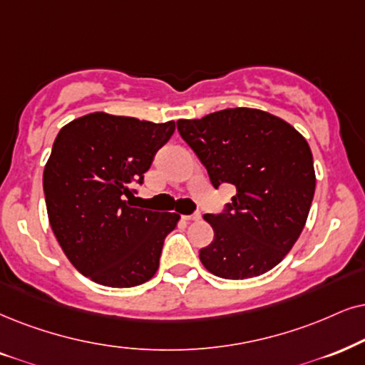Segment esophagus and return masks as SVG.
<instances>
[{"label":"esophagus","instance_id":"1","mask_svg":"<svg viewBox=\"0 0 365 365\" xmlns=\"http://www.w3.org/2000/svg\"><path fill=\"white\" fill-rule=\"evenodd\" d=\"M200 219V214H198V212H195V214H192V215H183V220H188V222H190V220H198Z\"/></svg>","mask_w":365,"mask_h":365}]
</instances>
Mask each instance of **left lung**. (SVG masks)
<instances>
[{
  "instance_id": "8db88e82",
  "label": "left lung",
  "mask_w": 365,
  "mask_h": 365,
  "mask_svg": "<svg viewBox=\"0 0 365 365\" xmlns=\"http://www.w3.org/2000/svg\"><path fill=\"white\" fill-rule=\"evenodd\" d=\"M180 136L207 168L212 185L236 187L220 214H205L214 241L200 261L224 279L264 274L283 261L305 227L315 193L305 138L266 110L234 108L177 121Z\"/></svg>"
}]
</instances>
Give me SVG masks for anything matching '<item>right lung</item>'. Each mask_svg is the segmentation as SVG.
I'll list each match as a JSON object with an SVG mask.
<instances>
[{
    "instance_id": "add662e5",
    "label": "right lung",
    "mask_w": 365,
    "mask_h": 365,
    "mask_svg": "<svg viewBox=\"0 0 365 365\" xmlns=\"http://www.w3.org/2000/svg\"><path fill=\"white\" fill-rule=\"evenodd\" d=\"M175 121L92 113L66 124L43 170L50 227L79 273L110 288L151 279L175 212L138 209L133 185L143 183Z\"/></svg>"
}]
</instances>
